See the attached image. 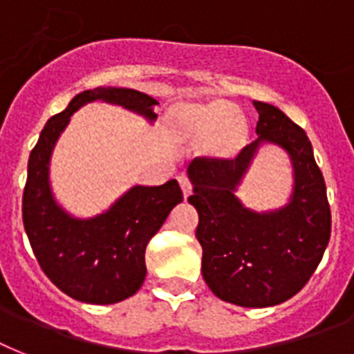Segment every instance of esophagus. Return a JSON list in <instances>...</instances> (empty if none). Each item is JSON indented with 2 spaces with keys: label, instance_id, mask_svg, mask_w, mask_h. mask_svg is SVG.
<instances>
[{
  "label": "esophagus",
  "instance_id": "1",
  "mask_svg": "<svg viewBox=\"0 0 354 354\" xmlns=\"http://www.w3.org/2000/svg\"><path fill=\"white\" fill-rule=\"evenodd\" d=\"M178 182H180V187H182L183 196L187 198L192 192V182L189 180V176H185V174H180V176H178Z\"/></svg>",
  "mask_w": 354,
  "mask_h": 354
}]
</instances>
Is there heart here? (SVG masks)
I'll return each instance as SVG.
<instances>
[{
    "label": "heart",
    "mask_w": 354,
    "mask_h": 354,
    "mask_svg": "<svg viewBox=\"0 0 354 354\" xmlns=\"http://www.w3.org/2000/svg\"><path fill=\"white\" fill-rule=\"evenodd\" d=\"M176 123L183 138L192 142L207 140L218 152L232 151L243 138L242 118L225 103L187 105L178 111Z\"/></svg>",
    "instance_id": "heart-1"
}]
</instances>
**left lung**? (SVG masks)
I'll return each instance as SVG.
<instances>
[{
  "instance_id": "8db88e82",
  "label": "left lung",
  "mask_w": 354,
  "mask_h": 354,
  "mask_svg": "<svg viewBox=\"0 0 354 354\" xmlns=\"http://www.w3.org/2000/svg\"><path fill=\"white\" fill-rule=\"evenodd\" d=\"M258 111L257 134L236 158H194L189 178L198 209L202 274L218 298L242 307H269L295 297L317 271L329 236L326 182L306 131L269 103ZM261 141L278 142L295 167V192L280 212L257 215L232 194Z\"/></svg>"
}]
</instances>
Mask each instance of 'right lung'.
<instances>
[{
	"label": "right lung",
	"instance_id": "add662e5",
	"mask_svg": "<svg viewBox=\"0 0 354 354\" xmlns=\"http://www.w3.org/2000/svg\"><path fill=\"white\" fill-rule=\"evenodd\" d=\"M94 100L116 103L154 120V97L134 88L100 87L83 91L43 127L28 158L23 189V225L36 260L54 286L74 300L116 304L142 287L145 249L183 192L176 180L158 187H132L107 212L93 220H74L56 205L48 187V160L73 112Z\"/></svg>",
	"mask_w": 354,
	"mask_h": 354
}]
</instances>
